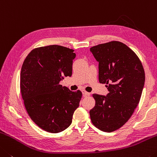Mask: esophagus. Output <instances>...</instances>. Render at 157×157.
Masks as SVG:
<instances>
[{"instance_id": "obj_1", "label": "esophagus", "mask_w": 157, "mask_h": 157, "mask_svg": "<svg viewBox=\"0 0 157 157\" xmlns=\"http://www.w3.org/2000/svg\"><path fill=\"white\" fill-rule=\"evenodd\" d=\"M82 92H83V94L84 97H87V96L90 95V92H86V90H83V91H82Z\"/></svg>"}]
</instances>
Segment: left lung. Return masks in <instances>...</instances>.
Instances as JSON below:
<instances>
[{"label": "left lung", "mask_w": 157, "mask_h": 157, "mask_svg": "<svg viewBox=\"0 0 157 157\" xmlns=\"http://www.w3.org/2000/svg\"><path fill=\"white\" fill-rule=\"evenodd\" d=\"M99 62V81L106 83V96L93 94L95 106L90 110L97 128L112 132L122 127L137 107L145 83V71L138 56L118 41L90 48Z\"/></svg>", "instance_id": "obj_1"}]
</instances>
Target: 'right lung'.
Returning <instances> with one entry per match:
<instances>
[{"label": "right lung", "instance_id": "1", "mask_svg": "<svg viewBox=\"0 0 157 157\" xmlns=\"http://www.w3.org/2000/svg\"><path fill=\"white\" fill-rule=\"evenodd\" d=\"M73 49L59 45L35 48L22 65L20 89L28 115L38 127L50 133L66 129L82 97L60 85L72 74Z\"/></svg>", "mask_w": 157, "mask_h": 157}]
</instances>
